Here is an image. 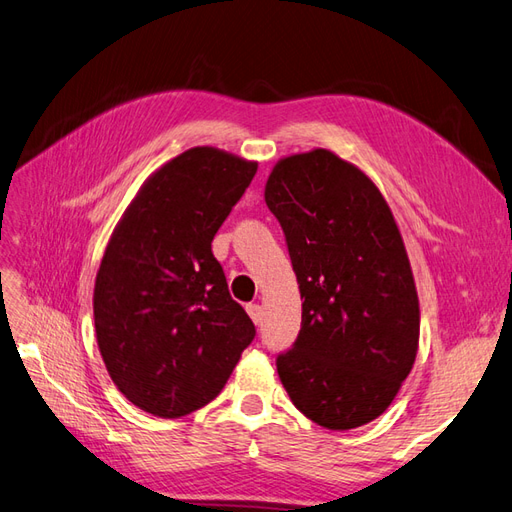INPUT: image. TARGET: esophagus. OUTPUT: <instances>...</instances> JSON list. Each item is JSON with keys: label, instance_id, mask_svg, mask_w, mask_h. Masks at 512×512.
<instances>
[{"label": "esophagus", "instance_id": "obj_1", "mask_svg": "<svg viewBox=\"0 0 512 512\" xmlns=\"http://www.w3.org/2000/svg\"><path fill=\"white\" fill-rule=\"evenodd\" d=\"M246 311H248V316H251V320H253L255 324L261 322V307H259L257 303H248V305H246Z\"/></svg>", "mask_w": 512, "mask_h": 512}]
</instances>
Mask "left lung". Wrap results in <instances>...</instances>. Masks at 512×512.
<instances>
[{
  "label": "left lung",
  "mask_w": 512,
  "mask_h": 512,
  "mask_svg": "<svg viewBox=\"0 0 512 512\" xmlns=\"http://www.w3.org/2000/svg\"><path fill=\"white\" fill-rule=\"evenodd\" d=\"M266 205L305 300L296 342L277 357L287 396L329 430L368 424L396 398L419 342L413 272L391 209L368 175L326 149L274 166Z\"/></svg>",
  "instance_id": "8db88e82"
}]
</instances>
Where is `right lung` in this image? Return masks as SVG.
Masks as SVG:
<instances>
[{"label": "right lung", "instance_id": "add662e5", "mask_svg": "<svg viewBox=\"0 0 512 512\" xmlns=\"http://www.w3.org/2000/svg\"><path fill=\"white\" fill-rule=\"evenodd\" d=\"M255 173V162L194 147L144 181L112 233L95 281L97 344L142 411L173 419L212 402L255 339L212 253Z\"/></svg>", "mask_w": 512, "mask_h": 512}]
</instances>
